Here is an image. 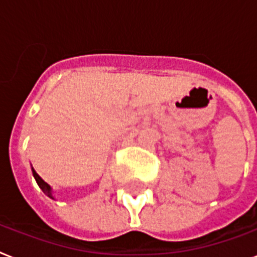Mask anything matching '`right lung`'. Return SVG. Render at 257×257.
I'll return each instance as SVG.
<instances>
[{"label":"right lung","instance_id":"add662e5","mask_svg":"<svg viewBox=\"0 0 257 257\" xmlns=\"http://www.w3.org/2000/svg\"><path fill=\"white\" fill-rule=\"evenodd\" d=\"M33 176H34L35 181H37V183H38V186L41 187L42 191H43V193H45L46 195H47V197L53 198V199H54V197H53V195H51V187H50L49 185H47V183H46L45 181H43V179H42L41 177L38 176V174H37V172H35L34 169H33Z\"/></svg>","mask_w":257,"mask_h":257}]
</instances>
